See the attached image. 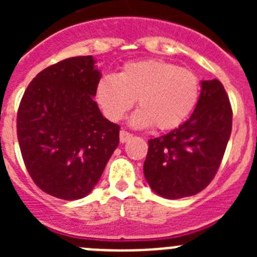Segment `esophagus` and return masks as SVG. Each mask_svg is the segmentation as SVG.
I'll return each instance as SVG.
<instances>
[{
    "label": "esophagus",
    "mask_w": 257,
    "mask_h": 257,
    "mask_svg": "<svg viewBox=\"0 0 257 257\" xmlns=\"http://www.w3.org/2000/svg\"><path fill=\"white\" fill-rule=\"evenodd\" d=\"M131 138H133V134L127 133V131L122 130L121 133H119V142H121V143L128 142V140H130Z\"/></svg>",
    "instance_id": "esophagus-1"
}]
</instances>
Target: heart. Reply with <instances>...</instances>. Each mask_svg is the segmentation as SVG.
I'll return each instance as SVG.
<instances>
[{
  "mask_svg": "<svg viewBox=\"0 0 257 257\" xmlns=\"http://www.w3.org/2000/svg\"><path fill=\"white\" fill-rule=\"evenodd\" d=\"M199 81L194 72L161 59L128 61L117 74L108 73L95 86V99L108 119L121 121L138 97L131 117L136 127L160 130L180 126L196 106Z\"/></svg>",
  "mask_w": 257,
  "mask_h": 257,
  "instance_id": "heart-1",
  "label": "heart"
}]
</instances>
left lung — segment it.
Instances as JSON below:
<instances>
[{"instance_id":"8db88e82","label":"left lung","mask_w":257,"mask_h":257,"mask_svg":"<svg viewBox=\"0 0 257 257\" xmlns=\"http://www.w3.org/2000/svg\"><path fill=\"white\" fill-rule=\"evenodd\" d=\"M198 103L187 122L148 140L144 175L158 196H194L215 178L231 133V105L217 79L202 81Z\"/></svg>"}]
</instances>
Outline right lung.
<instances>
[{"label": "right lung", "mask_w": 257, "mask_h": 257, "mask_svg": "<svg viewBox=\"0 0 257 257\" xmlns=\"http://www.w3.org/2000/svg\"><path fill=\"white\" fill-rule=\"evenodd\" d=\"M100 77L91 55L69 58L40 72L23 95L20 152L32 180L50 196H87L118 147L119 126L94 100Z\"/></svg>", "instance_id": "add662e5"}]
</instances>
